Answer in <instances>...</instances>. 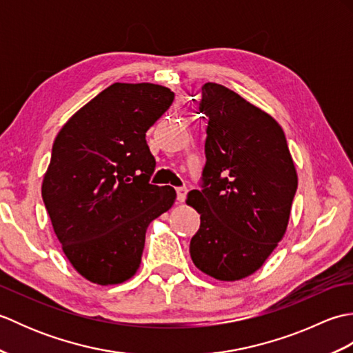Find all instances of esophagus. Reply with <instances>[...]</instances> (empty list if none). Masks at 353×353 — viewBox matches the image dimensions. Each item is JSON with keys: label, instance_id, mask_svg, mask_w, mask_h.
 I'll return each instance as SVG.
<instances>
[{"label": "esophagus", "instance_id": "esophagus-1", "mask_svg": "<svg viewBox=\"0 0 353 353\" xmlns=\"http://www.w3.org/2000/svg\"><path fill=\"white\" fill-rule=\"evenodd\" d=\"M176 192H177V200L185 201L186 194H188V188H185V186H179V188H176Z\"/></svg>", "mask_w": 353, "mask_h": 353}]
</instances>
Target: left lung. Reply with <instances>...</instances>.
Returning <instances> with one entry per match:
<instances>
[{
    "label": "left lung",
    "instance_id": "1",
    "mask_svg": "<svg viewBox=\"0 0 353 353\" xmlns=\"http://www.w3.org/2000/svg\"><path fill=\"white\" fill-rule=\"evenodd\" d=\"M199 106L209 121L200 190L188 194L200 214L190 253L203 273L238 281L264 264L287 230L296 168L281 125L234 91L206 83Z\"/></svg>",
    "mask_w": 353,
    "mask_h": 353
}]
</instances>
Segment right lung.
I'll use <instances>...</instances> for the list:
<instances>
[{"label": "right lung", "instance_id": "right-lung-1", "mask_svg": "<svg viewBox=\"0 0 353 353\" xmlns=\"http://www.w3.org/2000/svg\"><path fill=\"white\" fill-rule=\"evenodd\" d=\"M174 92L114 83L74 114L56 137L42 199L72 267L88 281L121 283L141 264L150 221L176 200L150 183L156 161L145 133Z\"/></svg>", "mask_w": 353, "mask_h": 353}]
</instances>
